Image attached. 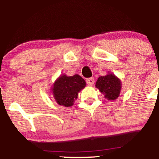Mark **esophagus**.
<instances>
[{
	"mask_svg": "<svg viewBox=\"0 0 159 159\" xmlns=\"http://www.w3.org/2000/svg\"><path fill=\"white\" fill-rule=\"evenodd\" d=\"M86 82H87V84H89V85H93L94 83V79L93 78H88V79L86 80Z\"/></svg>",
	"mask_w": 159,
	"mask_h": 159,
	"instance_id": "esophagus-1",
	"label": "esophagus"
}]
</instances>
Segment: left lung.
<instances>
[{"mask_svg":"<svg viewBox=\"0 0 159 159\" xmlns=\"http://www.w3.org/2000/svg\"><path fill=\"white\" fill-rule=\"evenodd\" d=\"M95 87L108 101L118 98L121 90V81L113 73L108 71L105 76H100L96 81Z\"/></svg>","mask_w":159,"mask_h":159,"instance_id":"1","label":"left lung"}]
</instances>
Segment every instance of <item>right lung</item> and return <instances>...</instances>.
<instances>
[{
	"label": "right lung",
	"mask_w": 159,
	"mask_h": 159,
	"mask_svg": "<svg viewBox=\"0 0 159 159\" xmlns=\"http://www.w3.org/2000/svg\"><path fill=\"white\" fill-rule=\"evenodd\" d=\"M86 86V82L79 75H60L53 83L51 91L59 105L71 107L78 98V93Z\"/></svg>",
	"instance_id": "right-lung-1"
}]
</instances>
